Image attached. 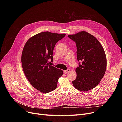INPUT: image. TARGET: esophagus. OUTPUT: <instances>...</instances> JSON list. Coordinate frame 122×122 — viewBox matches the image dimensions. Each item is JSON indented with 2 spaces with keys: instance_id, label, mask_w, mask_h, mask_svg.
<instances>
[{
  "instance_id": "esophagus-1",
  "label": "esophagus",
  "mask_w": 122,
  "mask_h": 122,
  "mask_svg": "<svg viewBox=\"0 0 122 122\" xmlns=\"http://www.w3.org/2000/svg\"><path fill=\"white\" fill-rule=\"evenodd\" d=\"M69 72H70V69H68L67 70H66V71H64V73L67 74V73H68Z\"/></svg>"
}]
</instances>
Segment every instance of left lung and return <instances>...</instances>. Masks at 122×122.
I'll return each instance as SVG.
<instances>
[{
    "label": "left lung",
    "instance_id": "left-lung-1",
    "mask_svg": "<svg viewBox=\"0 0 122 122\" xmlns=\"http://www.w3.org/2000/svg\"><path fill=\"white\" fill-rule=\"evenodd\" d=\"M68 37L75 41L79 67L76 69V77L72 81L78 90L86 92L97 86L105 74L107 59L104 50L97 38L86 31Z\"/></svg>",
    "mask_w": 122,
    "mask_h": 122
}]
</instances>
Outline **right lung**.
Masks as SVG:
<instances>
[{"label":"right lung","instance_id":"add662e5","mask_svg":"<svg viewBox=\"0 0 122 122\" xmlns=\"http://www.w3.org/2000/svg\"><path fill=\"white\" fill-rule=\"evenodd\" d=\"M65 34L41 32L31 37L23 48L21 62L24 74L30 84L37 90L48 93L55 89L62 70L48 65L53 61V52L56 43Z\"/></svg>","mask_w":122,"mask_h":122}]
</instances>
